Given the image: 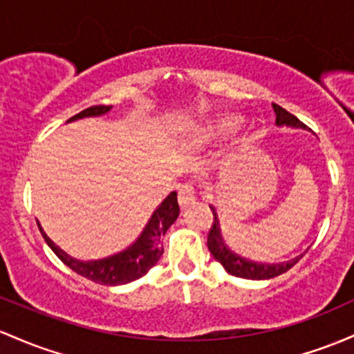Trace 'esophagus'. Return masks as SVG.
Listing matches in <instances>:
<instances>
[{
	"mask_svg": "<svg viewBox=\"0 0 354 354\" xmlns=\"http://www.w3.org/2000/svg\"><path fill=\"white\" fill-rule=\"evenodd\" d=\"M196 200V188L192 181H186L178 189V201H180L181 208H188L193 201Z\"/></svg>",
	"mask_w": 354,
	"mask_h": 354,
	"instance_id": "obj_1",
	"label": "esophagus"
}]
</instances>
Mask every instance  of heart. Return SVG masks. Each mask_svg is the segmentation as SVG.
Listing matches in <instances>:
<instances>
[{
  "mask_svg": "<svg viewBox=\"0 0 354 354\" xmlns=\"http://www.w3.org/2000/svg\"><path fill=\"white\" fill-rule=\"evenodd\" d=\"M239 127V119L232 115H221V118L212 119L205 126L203 138L208 141H216V139H227L232 136Z\"/></svg>",
  "mask_w": 354,
  "mask_h": 354,
  "instance_id": "obj_1",
  "label": "heart"
}]
</instances>
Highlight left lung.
I'll return each instance as SVG.
<instances>
[{"mask_svg":"<svg viewBox=\"0 0 354 354\" xmlns=\"http://www.w3.org/2000/svg\"><path fill=\"white\" fill-rule=\"evenodd\" d=\"M275 112V124L277 126H292V127H306L304 124L299 120L296 115H292L290 112H287L284 107L277 106V104H272ZM213 212V225L209 227L208 232V250L209 254L215 257V260L223 266V269L228 272V274L235 275V277L242 279H254V281H263V279H272L277 277V275L284 274L289 269H292L294 266L301 260L302 255L299 257L289 260V262L282 263H257L250 262V260L239 257V255L234 254L227 245L223 243V239H221V232L218 227V218H216L215 209L212 208Z\"/></svg>","mask_w":354,"mask_h":354,"instance_id":"8db88e82","label":"left lung"}]
</instances>
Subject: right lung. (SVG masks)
I'll return each mask as SVG.
<instances>
[{
    "mask_svg": "<svg viewBox=\"0 0 354 354\" xmlns=\"http://www.w3.org/2000/svg\"><path fill=\"white\" fill-rule=\"evenodd\" d=\"M112 109V106H92L84 109L82 112L75 114L73 118L68 119H82V118H92V115H102ZM180 215V205H178L176 193L171 195L159 205V208L153 213L149 223L146 225L145 232L141 236L124 252L111 255V257L102 260H91V262H82V260L72 259L70 255L60 250L52 240L46 236L44 230L40 232L44 235L45 242L48 247L55 252V255L65 266L70 267L73 272H77L82 277L88 279V281L97 282V284L104 286H120L133 282L136 279L142 277L147 270L153 266H156L158 260L161 259L165 248L161 247V239L166 234V230L174 223V220Z\"/></svg>",
    "mask_w": 354,
    "mask_h": 354,
    "instance_id": "right-lung-1",
    "label": "right lung"
}]
</instances>
